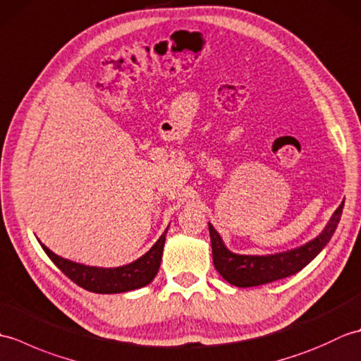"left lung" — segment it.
Masks as SVG:
<instances>
[{
    "instance_id": "1",
    "label": "left lung",
    "mask_w": 361,
    "mask_h": 361,
    "mask_svg": "<svg viewBox=\"0 0 361 361\" xmlns=\"http://www.w3.org/2000/svg\"><path fill=\"white\" fill-rule=\"evenodd\" d=\"M343 208L344 200L315 239L301 245V247L274 252V255H237V252L229 251L221 235L216 231V228L208 224L214 267H216L221 278L228 281L231 286L242 288L264 286V283L287 278V276L301 271L332 239L335 229L340 224Z\"/></svg>"
}]
</instances>
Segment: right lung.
<instances>
[{
	"label": "right lung",
	"mask_w": 361,
	"mask_h": 361,
	"mask_svg": "<svg viewBox=\"0 0 361 361\" xmlns=\"http://www.w3.org/2000/svg\"><path fill=\"white\" fill-rule=\"evenodd\" d=\"M167 228L145 255L127 265L114 268L91 267L74 262V260L57 256L48 247H44L42 242L40 245L57 268H60L62 273H65L79 287L93 291V293H124V291H132L149 286L157 276L161 265V257H163Z\"/></svg>",
	"instance_id": "add662e5"
}]
</instances>
